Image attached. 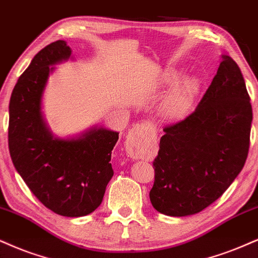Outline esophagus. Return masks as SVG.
Listing matches in <instances>:
<instances>
[{"label": "esophagus", "instance_id": "obj_1", "mask_svg": "<svg viewBox=\"0 0 258 258\" xmlns=\"http://www.w3.org/2000/svg\"><path fill=\"white\" fill-rule=\"evenodd\" d=\"M148 126L144 123L136 124L132 132L126 136L125 147L126 152L132 158H141L147 153L146 147V134H147Z\"/></svg>", "mask_w": 258, "mask_h": 258}]
</instances>
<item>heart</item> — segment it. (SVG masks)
Here are the masks:
<instances>
[{"instance_id":"obj_1","label":"heart","mask_w":258,"mask_h":258,"mask_svg":"<svg viewBox=\"0 0 258 258\" xmlns=\"http://www.w3.org/2000/svg\"><path fill=\"white\" fill-rule=\"evenodd\" d=\"M179 73L166 72L161 76L160 85L163 87L171 86L177 80ZM200 90V81L195 76H185L179 80L164 98L161 103V110L165 116L170 118H180L191 109L194 99Z\"/></svg>"}]
</instances>
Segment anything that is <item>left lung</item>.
<instances>
[{"mask_svg": "<svg viewBox=\"0 0 258 258\" xmlns=\"http://www.w3.org/2000/svg\"><path fill=\"white\" fill-rule=\"evenodd\" d=\"M185 119L165 126L149 199L170 217L196 214L217 201L243 170L252 107L239 67L227 55Z\"/></svg>", "mask_w": 258, "mask_h": 258, "instance_id": "8db88e82", "label": "left lung"}]
</instances>
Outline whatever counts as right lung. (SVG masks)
<instances>
[{
    "instance_id": "1",
    "label": "right lung",
    "mask_w": 258,
    "mask_h": 258,
    "mask_svg": "<svg viewBox=\"0 0 258 258\" xmlns=\"http://www.w3.org/2000/svg\"><path fill=\"white\" fill-rule=\"evenodd\" d=\"M72 49L57 40L40 50L22 73L9 101V153L24 182L46 208L63 217L100 206L113 176L111 153L118 132L94 125L72 138L53 135L43 114V95L55 64Z\"/></svg>"
}]
</instances>
